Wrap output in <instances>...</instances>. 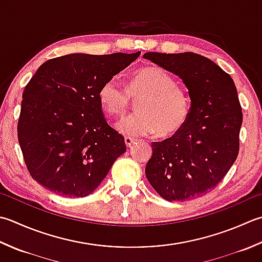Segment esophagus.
Wrapping results in <instances>:
<instances>
[{
  "label": "esophagus",
  "mask_w": 262,
  "mask_h": 262,
  "mask_svg": "<svg viewBox=\"0 0 262 262\" xmlns=\"http://www.w3.org/2000/svg\"><path fill=\"white\" fill-rule=\"evenodd\" d=\"M135 143V140H133L130 137H125V144L127 147H130Z\"/></svg>",
  "instance_id": "34e87169"
}]
</instances>
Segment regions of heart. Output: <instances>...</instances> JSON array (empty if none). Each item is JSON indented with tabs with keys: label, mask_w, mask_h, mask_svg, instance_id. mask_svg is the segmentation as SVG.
Here are the masks:
<instances>
[{
	"label": "heart",
	"mask_w": 262,
	"mask_h": 262,
	"mask_svg": "<svg viewBox=\"0 0 262 262\" xmlns=\"http://www.w3.org/2000/svg\"><path fill=\"white\" fill-rule=\"evenodd\" d=\"M100 104L112 116H122L137 100V112L117 125L127 137H142L158 132L160 136L177 133L191 114V97L186 89L176 84L173 77L160 67H146L132 77L127 87L110 78L99 90Z\"/></svg>",
	"instance_id": "obj_1"
}]
</instances>
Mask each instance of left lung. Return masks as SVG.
<instances>
[{
    "label": "left lung",
    "mask_w": 262,
    "mask_h": 262,
    "mask_svg": "<svg viewBox=\"0 0 262 262\" xmlns=\"http://www.w3.org/2000/svg\"><path fill=\"white\" fill-rule=\"evenodd\" d=\"M143 58L179 76L191 97L186 124L170 138L152 142L145 175L167 201H186L211 192L239 150L243 115L227 73L196 53L147 52Z\"/></svg>",
    "instance_id": "obj_1"
}]
</instances>
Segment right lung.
Instances as JSON below:
<instances>
[{"instance_id": "obj_1", "label": "right lung", "mask_w": 262, "mask_h": 262, "mask_svg": "<svg viewBox=\"0 0 262 262\" xmlns=\"http://www.w3.org/2000/svg\"><path fill=\"white\" fill-rule=\"evenodd\" d=\"M140 54L73 53L37 69L23 93L18 141L38 184L66 198L87 196L100 185L126 144L107 125L97 94Z\"/></svg>"}]
</instances>
